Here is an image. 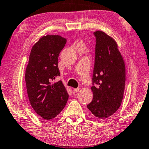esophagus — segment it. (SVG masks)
Segmentation results:
<instances>
[{
    "label": "esophagus",
    "instance_id": "1",
    "mask_svg": "<svg viewBox=\"0 0 149 149\" xmlns=\"http://www.w3.org/2000/svg\"><path fill=\"white\" fill-rule=\"evenodd\" d=\"M79 88H74V89L72 90V92L74 93H77L78 92H79Z\"/></svg>",
    "mask_w": 149,
    "mask_h": 149
}]
</instances>
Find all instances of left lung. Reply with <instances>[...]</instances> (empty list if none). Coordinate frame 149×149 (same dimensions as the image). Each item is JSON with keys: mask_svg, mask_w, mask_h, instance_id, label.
<instances>
[{"mask_svg": "<svg viewBox=\"0 0 149 149\" xmlns=\"http://www.w3.org/2000/svg\"><path fill=\"white\" fill-rule=\"evenodd\" d=\"M93 34L96 39L93 86L91 88L93 97L87 107L95 117L105 119L121 105L126 83V67L116 41L101 31Z\"/></svg>", "mask_w": 149, "mask_h": 149, "instance_id": "left-lung-1", "label": "left lung"}]
</instances>
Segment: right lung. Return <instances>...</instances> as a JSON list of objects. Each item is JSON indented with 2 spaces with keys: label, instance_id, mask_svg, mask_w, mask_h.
<instances>
[{
  "label": "right lung",
  "instance_id": "add662e5",
  "mask_svg": "<svg viewBox=\"0 0 149 149\" xmlns=\"http://www.w3.org/2000/svg\"><path fill=\"white\" fill-rule=\"evenodd\" d=\"M66 42L59 35L42 36L31 49L26 68L29 100L36 114L46 120L58 115L69 98L62 81L52 82L60 76L58 57Z\"/></svg>",
  "mask_w": 149,
  "mask_h": 149
}]
</instances>
